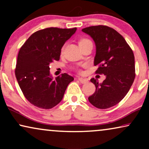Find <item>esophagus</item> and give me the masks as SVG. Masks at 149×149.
Listing matches in <instances>:
<instances>
[{"label":"esophagus","mask_w":149,"mask_h":149,"mask_svg":"<svg viewBox=\"0 0 149 149\" xmlns=\"http://www.w3.org/2000/svg\"><path fill=\"white\" fill-rule=\"evenodd\" d=\"M78 80L80 81L81 83H83V84H85V83H86L88 82V81L86 79H83V78H78Z\"/></svg>","instance_id":"obj_1"}]
</instances>
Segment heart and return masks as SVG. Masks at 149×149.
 Returning a JSON list of instances; mask_svg holds the SVG:
<instances>
[{"instance_id": "heart-1", "label": "heart", "mask_w": 149, "mask_h": 149, "mask_svg": "<svg viewBox=\"0 0 149 149\" xmlns=\"http://www.w3.org/2000/svg\"><path fill=\"white\" fill-rule=\"evenodd\" d=\"M86 40H88V39H86V38H83V39H81L80 41H79V43H80V42H84V41H86ZM64 46L63 47H62V51L64 50Z\"/></svg>"}]
</instances>
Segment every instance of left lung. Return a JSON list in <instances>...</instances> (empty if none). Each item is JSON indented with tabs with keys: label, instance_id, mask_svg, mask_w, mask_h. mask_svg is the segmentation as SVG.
I'll list each match as a JSON object with an SVG mask.
<instances>
[{
	"label": "left lung",
	"instance_id": "obj_1",
	"mask_svg": "<svg viewBox=\"0 0 149 149\" xmlns=\"http://www.w3.org/2000/svg\"><path fill=\"white\" fill-rule=\"evenodd\" d=\"M82 31L95 42L94 66H98L95 73L106 75L105 80L100 84L96 79H91L95 91L88 100L97 109H109L123 100L134 83L136 74L133 51L125 38L109 26H89Z\"/></svg>",
	"mask_w": 149,
	"mask_h": 149
}]
</instances>
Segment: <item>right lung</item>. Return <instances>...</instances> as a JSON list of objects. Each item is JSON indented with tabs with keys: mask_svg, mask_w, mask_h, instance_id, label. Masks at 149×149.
Segmentation results:
<instances>
[{
	"mask_svg": "<svg viewBox=\"0 0 149 149\" xmlns=\"http://www.w3.org/2000/svg\"><path fill=\"white\" fill-rule=\"evenodd\" d=\"M77 28H47L32 34L20 48L15 77L24 96L32 104L49 109L62 100L69 83L74 80L66 73L53 79L50 63L60 60L61 49Z\"/></svg>",
	"mask_w": 149,
	"mask_h": 149,
	"instance_id": "obj_1",
	"label": "right lung"
}]
</instances>
